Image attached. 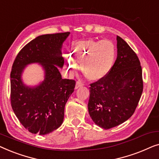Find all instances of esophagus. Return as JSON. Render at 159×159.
I'll list each match as a JSON object with an SVG mask.
<instances>
[{"instance_id": "obj_1", "label": "esophagus", "mask_w": 159, "mask_h": 159, "mask_svg": "<svg viewBox=\"0 0 159 159\" xmlns=\"http://www.w3.org/2000/svg\"><path fill=\"white\" fill-rule=\"evenodd\" d=\"M83 85V83H82V82H81V81H77V82H76V86H75V88L76 89H77V88H79L80 87H81V86H82Z\"/></svg>"}]
</instances>
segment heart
<instances>
[{
	"mask_svg": "<svg viewBox=\"0 0 159 159\" xmlns=\"http://www.w3.org/2000/svg\"><path fill=\"white\" fill-rule=\"evenodd\" d=\"M116 53V48L111 40L79 41L73 45L71 57L66 58L67 69L75 71L77 68L76 62L80 63L87 77L93 80H100L111 69Z\"/></svg>",
	"mask_w": 159,
	"mask_h": 159,
	"instance_id": "b5f03b06",
	"label": "heart"
}]
</instances>
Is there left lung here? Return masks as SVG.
<instances>
[{"label":"left lung","mask_w":159,"mask_h":159,"mask_svg":"<svg viewBox=\"0 0 159 159\" xmlns=\"http://www.w3.org/2000/svg\"><path fill=\"white\" fill-rule=\"evenodd\" d=\"M117 58L105 77L90 83L88 111L98 126L108 129L132 116L143 90L140 60L129 45L117 36Z\"/></svg>","instance_id":"1"}]
</instances>
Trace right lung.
Returning <instances> with one entry per match:
<instances>
[{"label": "right lung", "instance_id": "add662e5", "mask_svg": "<svg viewBox=\"0 0 159 159\" xmlns=\"http://www.w3.org/2000/svg\"><path fill=\"white\" fill-rule=\"evenodd\" d=\"M69 34L66 32L37 37L21 49L13 63L11 105L20 123L33 134H48L61 125L65 105L75 90V80L62 79L56 66L64 65L61 48ZM34 62L43 65L46 79L30 89L22 84L20 75L26 65Z\"/></svg>", "mask_w": 159, "mask_h": 159}]
</instances>
